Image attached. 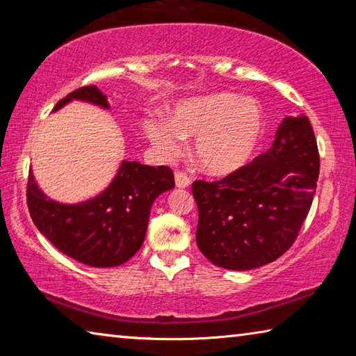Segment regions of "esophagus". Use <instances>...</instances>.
<instances>
[{"mask_svg": "<svg viewBox=\"0 0 356 356\" xmlns=\"http://www.w3.org/2000/svg\"><path fill=\"white\" fill-rule=\"evenodd\" d=\"M174 179H176V186H177V188H188V186H190V179L186 177L184 172H176V176H174Z\"/></svg>", "mask_w": 356, "mask_h": 356, "instance_id": "1", "label": "esophagus"}]
</instances>
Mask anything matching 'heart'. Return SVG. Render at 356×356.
Instances as JSON below:
<instances>
[{
    "label": "heart",
    "mask_w": 356,
    "mask_h": 356,
    "mask_svg": "<svg viewBox=\"0 0 356 356\" xmlns=\"http://www.w3.org/2000/svg\"><path fill=\"white\" fill-rule=\"evenodd\" d=\"M144 131L163 159L179 154L184 138H195L193 156L209 176H229L256 155L265 134L261 104L232 92H215L179 102L171 122L147 119Z\"/></svg>",
    "instance_id": "1"
}]
</instances>
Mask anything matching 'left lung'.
<instances>
[{"label":"left lung","mask_w":356,"mask_h":356,"mask_svg":"<svg viewBox=\"0 0 356 356\" xmlns=\"http://www.w3.org/2000/svg\"><path fill=\"white\" fill-rule=\"evenodd\" d=\"M317 141L305 114L282 119L273 146L220 182L196 180L197 248L216 267L252 270L291 248L318 179Z\"/></svg>","instance_id":"1"}]
</instances>
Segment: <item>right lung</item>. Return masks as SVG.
<instances>
[{
  "mask_svg": "<svg viewBox=\"0 0 356 356\" xmlns=\"http://www.w3.org/2000/svg\"><path fill=\"white\" fill-rule=\"evenodd\" d=\"M74 100L104 110L111 108L97 86H84L59 100L53 111ZM172 188L174 174L168 166L122 160L111 184L86 201L65 204L51 200L35 182L33 170L26 195L35 227L53 246L89 267L108 268L127 262L141 248L154 201Z\"/></svg>",
  "mask_w": 356,
  "mask_h": 356,
  "instance_id": "1",
  "label": "right lung"
}]
</instances>
